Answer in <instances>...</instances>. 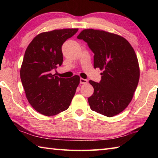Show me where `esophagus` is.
I'll return each mask as SVG.
<instances>
[{"instance_id": "1", "label": "esophagus", "mask_w": 158, "mask_h": 158, "mask_svg": "<svg viewBox=\"0 0 158 158\" xmlns=\"http://www.w3.org/2000/svg\"><path fill=\"white\" fill-rule=\"evenodd\" d=\"M87 83H88V80L87 79H83V78L80 79V83H81V84H86Z\"/></svg>"}]
</instances>
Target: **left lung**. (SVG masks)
<instances>
[{
    "label": "left lung",
    "instance_id": "left-lung-1",
    "mask_svg": "<svg viewBox=\"0 0 158 158\" xmlns=\"http://www.w3.org/2000/svg\"><path fill=\"white\" fill-rule=\"evenodd\" d=\"M94 53V66L103 70L99 83L89 80L94 91L90 108L106 117L122 112L138 85L140 70L135 50L126 39L113 33L85 29L77 36Z\"/></svg>",
    "mask_w": 158,
    "mask_h": 158
}]
</instances>
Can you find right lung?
<instances>
[{"instance_id": "right-lung-1", "label": "right lung", "mask_w": 158, "mask_h": 158, "mask_svg": "<svg viewBox=\"0 0 158 158\" xmlns=\"http://www.w3.org/2000/svg\"><path fill=\"white\" fill-rule=\"evenodd\" d=\"M77 31L68 28L41 33L26 50L20 78L29 103L43 115H54L66 110L75 96L79 77L61 78L53 71L62 64L63 43Z\"/></svg>"}]
</instances>
